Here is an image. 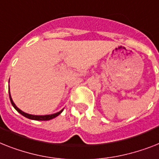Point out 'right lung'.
Segmentation results:
<instances>
[{
  "mask_svg": "<svg viewBox=\"0 0 159 159\" xmlns=\"http://www.w3.org/2000/svg\"><path fill=\"white\" fill-rule=\"evenodd\" d=\"M9 95H10V102H11V104H12L13 107H14L20 114H22V115L24 116V117H27V118H29V119L37 120V121H48V120L53 119V118H55V117H56L57 116H59V114L63 112V110H64V109H62V110H60L59 112H58V113H53V114H49V115H33V114H29V113H24V111H22L21 109H19V108L15 105V104L14 103V101H13L12 98H11V95H10V86H9Z\"/></svg>",
  "mask_w": 159,
  "mask_h": 159,
  "instance_id": "1",
  "label": "right lung"
}]
</instances>
